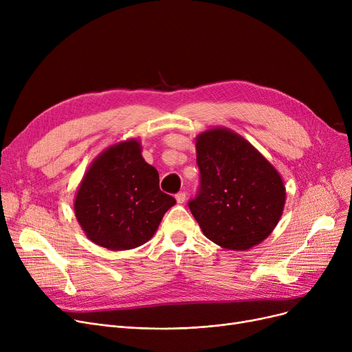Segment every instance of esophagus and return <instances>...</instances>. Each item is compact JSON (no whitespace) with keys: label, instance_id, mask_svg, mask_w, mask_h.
Returning <instances> with one entry per match:
<instances>
[{"label":"esophagus","instance_id":"1","mask_svg":"<svg viewBox=\"0 0 352 352\" xmlns=\"http://www.w3.org/2000/svg\"><path fill=\"white\" fill-rule=\"evenodd\" d=\"M175 199H177L178 204H182V202H186V199H187V194L181 191V192L175 194Z\"/></svg>","mask_w":352,"mask_h":352}]
</instances>
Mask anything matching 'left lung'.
Listing matches in <instances>:
<instances>
[{
    "mask_svg": "<svg viewBox=\"0 0 352 352\" xmlns=\"http://www.w3.org/2000/svg\"><path fill=\"white\" fill-rule=\"evenodd\" d=\"M199 187L188 207L204 235L244 251L278 224L285 204L283 178L243 137L214 128L197 137Z\"/></svg>",
    "mask_w": 352,
    "mask_h": 352,
    "instance_id": "1",
    "label": "left lung"
}]
</instances>
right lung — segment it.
Listing matches in <instances>:
<instances>
[{
	"label": "right lung",
	"mask_w": 352,
	"mask_h": 352,
	"mask_svg": "<svg viewBox=\"0 0 352 352\" xmlns=\"http://www.w3.org/2000/svg\"><path fill=\"white\" fill-rule=\"evenodd\" d=\"M175 198L160 190V175L135 140L109 146L88 168L74 202L81 228L111 251L131 250L150 239Z\"/></svg>",
	"instance_id": "1"
}]
</instances>
